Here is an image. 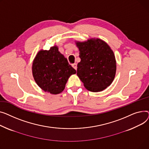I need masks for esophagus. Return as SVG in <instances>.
Wrapping results in <instances>:
<instances>
[{
    "instance_id": "34e87169",
    "label": "esophagus",
    "mask_w": 149,
    "mask_h": 149,
    "mask_svg": "<svg viewBox=\"0 0 149 149\" xmlns=\"http://www.w3.org/2000/svg\"><path fill=\"white\" fill-rule=\"evenodd\" d=\"M72 67L76 70H77V64H76V63H74V64H72Z\"/></svg>"
}]
</instances>
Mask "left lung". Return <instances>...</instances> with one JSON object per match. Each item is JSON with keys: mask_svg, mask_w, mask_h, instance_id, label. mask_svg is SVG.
<instances>
[{"mask_svg": "<svg viewBox=\"0 0 149 149\" xmlns=\"http://www.w3.org/2000/svg\"><path fill=\"white\" fill-rule=\"evenodd\" d=\"M81 62L77 75L85 88L92 92L103 91L112 82L116 72V61L113 51L100 39L77 42Z\"/></svg>", "mask_w": 149, "mask_h": 149, "instance_id": "1", "label": "left lung"}]
</instances>
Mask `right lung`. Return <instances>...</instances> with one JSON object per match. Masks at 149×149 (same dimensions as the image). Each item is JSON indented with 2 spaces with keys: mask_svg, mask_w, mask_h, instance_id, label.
Wrapping results in <instances>:
<instances>
[{
  "mask_svg": "<svg viewBox=\"0 0 149 149\" xmlns=\"http://www.w3.org/2000/svg\"><path fill=\"white\" fill-rule=\"evenodd\" d=\"M76 73L56 46L49 50H40L32 64V74L37 85L42 90L54 94L62 92L68 77Z\"/></svg>",
  "mask_w": 149,
  "mask_h": 149,
  "instance_id": "1",
  "label": "right lung"
}]
</instances>
